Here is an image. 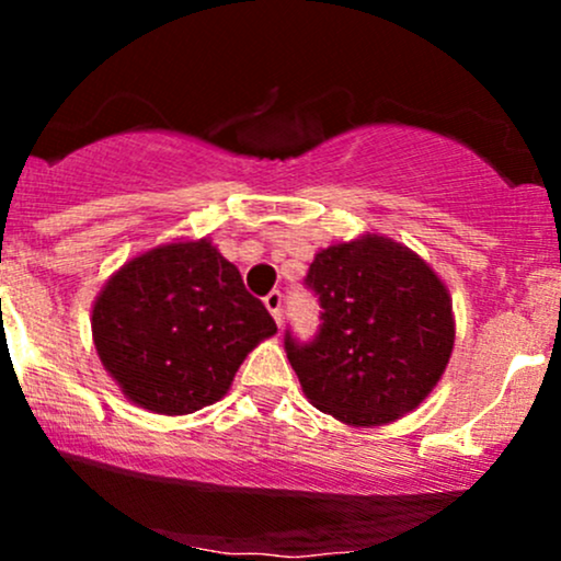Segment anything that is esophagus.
<instances>
[{
    "instance_id": "34e87169",
    "label": "esophagus",
    "mask_w": 561,
    "mask_h": 561,
    "mask_svg": "<svg viewBox=\"0 0 561 561\" xmlns=\"http://www.w3.org/2000/svg\"><path fill=\"white\" fill-rule=\"evenodd\" d=\"M263 302H266V308H268V313H272L274 317V321L276 324L282 327V302H285V295L279 293V289H272V293L266 295V298H263Z\"/></svg>"
}]
</instances>
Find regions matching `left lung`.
Wrapping results in <instances>:
<instances>
[{
    "label": "left lung",
    "mask_w": 561,
    "mask_h": 561,
    "mask_svg": "<svg viewBox=\"0 0 561 561\" xmlns=\"http://www.w3.org/2000/svg\"><path fill=\"white\" fill-rule=\"evenodd\" d=\"M302 285L317 295L311 340L285 332L302 392L340 422L375 427L416 409L454 347L448 289L420 255L385 237L321 250Z\"/></svg>",
    "instance_id": "8db88e82"
}]
</instances>
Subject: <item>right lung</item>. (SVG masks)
Here are the masks:
<instances>
[{
	"mask_svg": "<svg viewBox=\"0 0 561 561\" xmlns=\"http://www.w3.org/2000/svg\"><path fill=\"white\" fill-rule=\"evenodd\" d=\"M276 324L210 242H176L128 261L92 311L102 364L134 403L192 414L216 403Z\"/></svg>",
	"mask_w": 561,
	"mask_h": 561,
	"instance_id": "obj_1",
	"label": "right lung"
}]
</instances>
